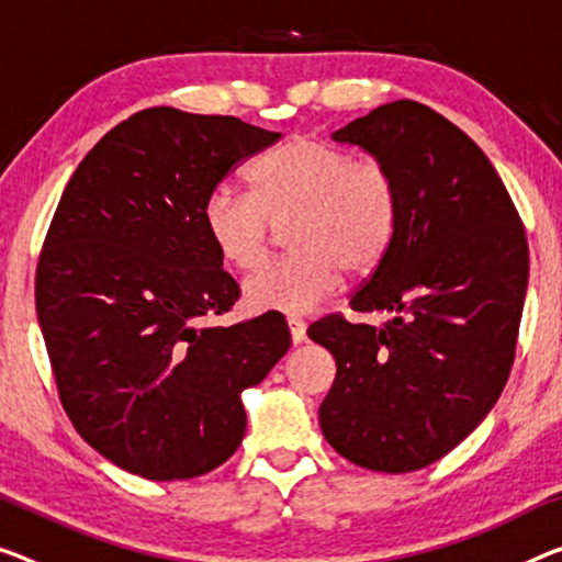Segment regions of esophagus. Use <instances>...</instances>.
<instances>
[{"instance_id": "obj_1", "label": "esophagus", "mask_w": 562, "mask_h": 562, "mask_svg": "<svg viewBox=\"0 0 562 562\" xmlns=\"http://www.w3.org/2000/svg\"><path fill=\"white\" fill-rule=\"evenodd\" d=\"M289 331H291V341L293 344H304L306 341V324H304V318L291 316L289 318Z\"/></svg>"}]
</instances>
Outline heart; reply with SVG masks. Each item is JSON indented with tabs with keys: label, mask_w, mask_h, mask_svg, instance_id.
Instances as JSON below:
<instances>
[{
	"label": "heart",
	"mask_w": 562,
	"mask_h": 562,
	"mask_svg": "<svg viewBox=\"0 0 562 562\" xmlns=\"http://www.w3.org/2000/svg\"><path fill=\"white\" fill-rule=\"evenodd\" d=\"M291 221L296 256L248 276V308L306 314L339 289L341 271H376L400 223L396 180L384 162L357 160L316 137H291L254 170V195L223 183L203 203L205 236L238 271L256 269L271 226Z\"/></svg>",
	"instance_id": "1"
}]
</instances>
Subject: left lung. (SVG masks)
<instances>
[{
    "label": "left lung",
    "instance_id": "left-lung-1",
    "mask_svg": "<svg viewBox=\"0 0 562 562\" xmlns=\"http://www.w3.org/2000/svg\"><path fill=\"white\" fill-rule=\"evenodd\" d=\"M331 137L392 170L400 223L349 301L390 322L376 329L326 316L308 326L336 359L318 425L359 468L414 472L454 450L510 376L528 240L487 155L427 105L386 102Z\"/></svg>",
    "mask_w": 562,
    "mask_h": 562
}]
</instances>
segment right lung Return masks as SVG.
<instances>
[{
  "mask_svg": "<svg viewBox=\"0 0 562 562\" xmlns=\"http://www.w3.org/2000/svg\"><path fill=\"white\" fill-rule=\"evenodd\" d=\"M269 133L228 115L135 112L67 183L34 283L59 400L80 437L145 480L218 468L246 431L240 394L291 347L263 314L198 326L238 301L203 228V203Z\"/></svg>",
  "mask_w": 562,
  "mask_h": 562,
  "instance_id": "obj_1",
  "label": "right lung"
}]
</instances>
